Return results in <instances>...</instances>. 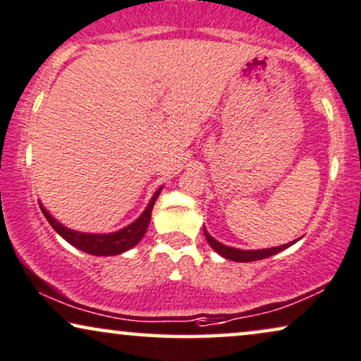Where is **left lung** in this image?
<instances>
[{
  "instance_id": "left-lung-1",
  "label": "left lung",
  "mask_w": 361,
  "mask_h": 361,
  "mask_svg": "<svg viewBox=\"0 0 361 361\" xmlns=\"http://www.w3.org/2000/svg\"><path fill=\"white\" fill-rule=\"evenodd\" d=\"M204 233H205V238H207L209 245L212 247V249L217 252L219 255L226 257L228 260H233V262H254V260H262V259H267V257H272L275 254H279V252H282L287 249V247L292 245L295 242H290V243H285V245H280V247H272V249H262V250H240V249H233V247H228V245H224V243L217 242L215 238L210 235V233L205 231L204 228Z\"/></svg>"
}]
</instances>
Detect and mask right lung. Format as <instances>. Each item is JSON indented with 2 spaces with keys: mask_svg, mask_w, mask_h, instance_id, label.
<instances>
[{
  "mask_svg": "<svg viewBox=\"0 0 361 361\" xmlns=\"http://www.w3.org/2000/svg\"><path fill=\"white\" fill-rule=\"evenodd\" d=\"M161 190H162V187L154 192L151 202L147 204L146 210L140 214L139 219H135L130 226L121 228V231H118V232H112V233H84V232L71 231V228L64 227L63 224L56 221L53 215H51L41 204H39V207H41V210H43L44 217L48 219L49 226L53 227L54 231L64 238V240L76 247V249L86 252V254H91V255H101V257L119 255L126 250L133 249L134 245H137V242L144 237V233H146L147 227H149V222H151L152 207H154V204H156V199L159 197V194H161Z\"/></svg>",
  "mask_w": 361,
  "mask_h": 361,
  "instance_id": "right-lung-1",
  "label": "right lung"
}]
</instances>
